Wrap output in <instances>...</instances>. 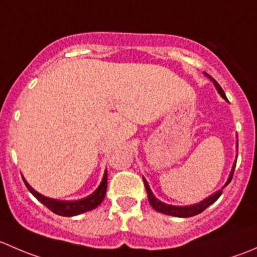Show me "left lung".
<instances>
[{
	"instance_id": "1",
	"label": "left lung",
	"mask_w": 257,
	"mask_h": 257,
	"mask_svg": "<svg viewBox=\"0 0 257 257\" xmlns=\"http://www.w3.org/2000/svg\"><path fill=\"white\" fill-rule=\"evenodd\" d=\"M205 76L208 77V78L211 79L212 82H214V85H215V88H216V89H217V92H219V94L221 95V97L224 98L225 100H227L226 95H225L224 90H222V88L220 87L219 83H217L215 79H212L208 73H205ZM235 165H236V162L234 163V167H232L231 173H230L229 179H227V181H226V184H225V185H224V188L227 185V184L230 183V181H231L232 175H234ZM143 180H144V186H145V189H147V193H148V200H149L150 205L153 206V209L157 210V211H159V212H162V214L172 215V216H178V217H190V216H194V215L200 214V212H203L204 210L208 208V206L211 205L212 203H215V201H216L217 199H219V196L221 195V193H222V190L216 191V193H215V194L210 195L209 198H206L205 200L200 201V203H199V204H194V205H189V206L168 205V204L162 203V201H160V200H158V199L155 198L154 195H153L152 190H150V188H149V184L147 183V180H145L144 178H143ZM224 188H222V189H224Z\"/></svg>"
}]
</instances>
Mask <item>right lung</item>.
<instances>
[{
	"instance_id": "1",
	"label": "right lung",
	"mask_w": 257,
	"mask_h": 257,
	"mask_svg": "<svg viewBox=\"0 0 257 257\" xmlns=\"http://www.w3.org/2000/svg\"><path fill=\"white\" fill-rule=\"evenodd\" d=\"M22 179L25 185L27 186L28 190L32 193V195L35 196L37 200H40L43 205L47 206V208L51 210V211H53L54 214L61 215V216H74V215H79L82 214V212L95 209L100 203H102L103 199H104L105 196V193H107V170H105L104 175H103L102 183L99 184V186H98L97 190H95L94 193L90 194L87 198L73 201L57 200V199L47 198V196L37 193V191L26 181L25 178L22 177Z\"/></svg>"
}]
</instances>
